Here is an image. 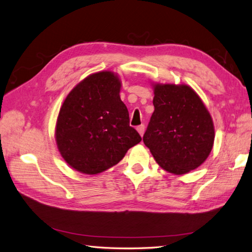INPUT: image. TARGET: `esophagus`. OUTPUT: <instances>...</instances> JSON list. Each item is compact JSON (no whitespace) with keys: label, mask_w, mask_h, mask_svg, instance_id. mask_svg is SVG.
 I'll return each instance as SVG.
<instances>
[{"label":"esophagus","mask_w":252,"mask_h":252,"mask_svg":"<svg viewBox=\"0 0 252 252\" xmlns=\"http://www.w3.org/2000/svg\"><path fill=\"white\" fill-rule=\"evenodd\" d=\"M137 130H138V132H139V135L143 136V133H144V125L138 126V127H137Z\"/></svg>","instance_id":"obj_1"}]
</instances>
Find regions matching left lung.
<instances>
[{
  "instance_id": "obj_1",
  "label": "left lung",
  "mask_w": 252,
  "mask_h": 252,
  "mask_svg": "<svg viewBox=\"0 0 252 252\" xmlns=\"http://www.w3.org/2000/svg\"><path fill=\"white\" fill-rule=\"evenodd\" d=\"M154 112L143 136L161 168L175 175L196 169L208 158L215 141L209 111L186 84L152 83Z\"/></svg>"
}]
</instances>
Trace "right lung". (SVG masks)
<instances>
[{
	"instance_id": "right-lung-1",
	"label": "right lung",
	"mask_w": 252,
	"mask_h": 252,
	"mask_svg": "<svg viewBox=\"0 0 252 252\" xmlns=\"http://www.w3.org/2000/svg\"><path fill=\"white\" fill-rule=\"evenodd\" d=\"M122 82L112 71L85 77L61 105L55 138L65 163L85 175L113 167L141 141L129 126V113L121 100Z\"/></svg>"
}]
</instances>
